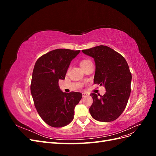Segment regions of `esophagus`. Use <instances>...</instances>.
I'll return each mask as SVG.
<instances>
[{
    "mask_svg": "<svg viewBox=\"0 0 156 156\" xmlns=\"http://www.w3.org/2000/svg\"><path fill=\"white\" fill-rule=\"evenodd\" d=\"M82 94H83V97H86V96H89V94L88 92H83Z\"/></svg>",
    "mask_w": 156,
    "mask_h": 156,
    "instance_id": "obj_1",
    "label": "esophagus"
}]
</instances>
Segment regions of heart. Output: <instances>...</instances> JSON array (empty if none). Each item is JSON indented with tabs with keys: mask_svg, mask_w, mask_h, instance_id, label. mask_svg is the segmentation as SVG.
<instances>
[{
	"mask_svg": "<svg viewBox=\"0 0 156 156\" xmlns=\"http://www.w3.org/2000/svg\"><path fill=\"white\" fill-rule=\"evenodd\" d=\"M89 62H91L90 60H87V59H84V60H82L81 61V62H80V66H81V67H82V66H83L84 65H85V64H87V63H88Z\"/></svg>",
	"mask_w": 156,
	"mask_h": 156,
	"instance_id": "obj_1",
	"label": "heart"
}]
</instances>
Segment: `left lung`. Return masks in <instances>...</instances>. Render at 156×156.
Returning <instances> with one entry per match:
<instances>
[{
	"mask_svg": "<svg viewBox=\"0 0 156 156\" xmlns=\"http://www.w3.org/2000/svg\"><path fill=\"white\" fill-rule=\"evenodd\" d=\"M82 51L95 61L94 84L103 85L106 90L103 96L90 94L93 103L90 113L98 121H114L124 111L130 96L131 73L128 64L124 56L105 45Z\"/></svg>",
	"mask_w": 156,
	"mask_h": 156,
	"instance_id": "8db88e82",
	"label": "left lung"
}]
</instances>
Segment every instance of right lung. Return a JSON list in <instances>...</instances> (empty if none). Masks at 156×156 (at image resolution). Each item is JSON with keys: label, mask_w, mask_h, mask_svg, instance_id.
<instances>
[{"label": "right lung", "mask_w": 156, "mask_h": 156, "mask_svg": "<svg viewBox=\"0 0 156 156\" xmlns=\"http://www.w3.org/2000/svg\"><path fill=\"white\" fill-rule=\"evenodd\" d=\"M79 53L80 50H53L40 56L34 65L31 94L40 116L51 127L69 124L73 119L75 107L82 98L81 93H64L58 86L59 80L65 79L71 61Z\"/></svg>", "instance_id": "right-lung-1"}]
</instances>
